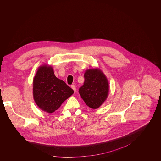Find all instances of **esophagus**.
Here are the masks:
<instances>
[{
    "label": "esophagus",
    "instance_id": "esophagus-1",
    "mask_svg": "<svg viewBox=\"0 0 161 161\" xmlns=\"http://www.w3.org/2000/svg\"><path fill=\"white\" fill-rule=\"evenodd\" d=\"M71 88L74 90V92H76V86H75L74 85H71Z\"/></svg>",
    "mask_w": 161,
    "mask_h": 161
}]
</instances>
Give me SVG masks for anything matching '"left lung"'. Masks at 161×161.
Returning <instances> with one entry per match:
<instances>
[{"mask_svg":"<svg viewBox=\"0 0 161 161\" xmlns=\"http://www.w3.org/2000/svg\"><path fill=\"white\" fill-rule=\"evenodd\" d=\"M84 78V83L79 89L80 95L90 108L98 109L108 97V80L98 68L85 70Z\"/></svg>","mask_w":161,"mask_h":161,"instance_id":"obj_1","label":"left lung"}]
</instances>
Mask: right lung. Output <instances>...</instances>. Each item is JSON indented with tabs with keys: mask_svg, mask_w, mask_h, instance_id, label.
I'll list each match as a JSON object with an SVG mask.
<instances>
[{
	"mask_svg": "<svg viewBox=\"0 0 161 161\" xmlns=\"http://www.w3.org/2000/svg\"><path fill=\"white\" fill-rule=\"evenodd\" d=\"M74 93L63 80L58 78L51 65H41L33 80V96L42 111L52 113Z\"/></svg>",
	"mask_w": 161,
	"mask_h": 161,
	"instance_id": "add662e5",
	"label": "right lung"
}]
</instances>
